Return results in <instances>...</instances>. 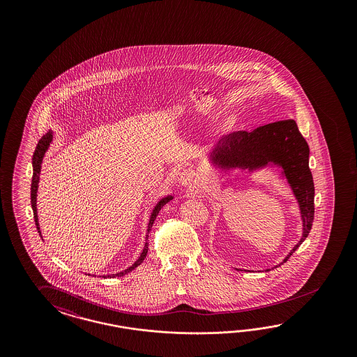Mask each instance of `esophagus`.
<instances>
[{
	"instance_id": "obj_1",
	"label": "esophagus",
	"mask_w": 357,
	"mask_h": 357,
	"mask_svg": "<svg viewBox=\"0 0 357 357\" xmlns=\"http://www.w3.org/2000/svg\"><path fill=\"white\" fill-rule=\"evenodd\" d=\"M178 181H179V183L184 185V187H191V185L196 182V176H195V174L192 173V170L185 169L182 173L179 174Z\"/></svg>"
}]
</instances>
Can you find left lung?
<instances>
[{"mask_svg": "<svg viewBox=\"0 0 357 357\" xmlns=\"http://www.w3.org/2000/svg\"><path fill=\"white\" fill-rule=\"evenodd\" d=\"M309 145L296 121L288 119L273 121L251 132H233L217 141L208 154L211 163L225 172L239 169L252 173L270 166L280 167L281 176L289 184L303 220V236L280 264L298 249L313 225L314 182L309 169Z\"/></svg>", "mask_w": 357, "mask_h": 357, "instance_id": "1", "label": "left lung"}]
</instances>
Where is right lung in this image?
Wrapping results in <instances>:
<instances>
[{"label": "right lung", "mask_w": 357, "mask_h": 357, "mask_svg": "<svg viewBox=\"0 0 357 357\" xmlns=\"http://www.w3.org/2000/svg\"><path fill=\"white\" fill-rule=\"evenodd\" d=\"M52 139H54V133H52V130H50L45 135H44L43 137L39 140L38 142V145H36V149L33 151V182H31V206H33V220H35V225H36V229H38V231H39V234H40V237H42V231H40V227H39V220H38V209H36V196H38V184H39V175H40V169H42V162H43L44 155H45V153L48 151V148H50V145H51V142H52ZM173 195H167V196H165L162 197L155 206L153 208V211H151V218H149V224H148V233L151 231V227H153V222H154V220H155V217L157 215L160 213V211H161V208H162L166 203H169L170 200H173ZM148 233H146V239H145V246H144V250H142V252H141L140 257H139V259L136 260L130 267H128L127 270L121 271V272H116V273H112V275H107V276H103V278H119V276H124V275H127L128 272H130L132 270H135L137 266H140L141 263L144 261L145 259V257H146V254H148ZM90 276V275H89Z\"/></svg>", "instance_id": "1"}]
</instances>
